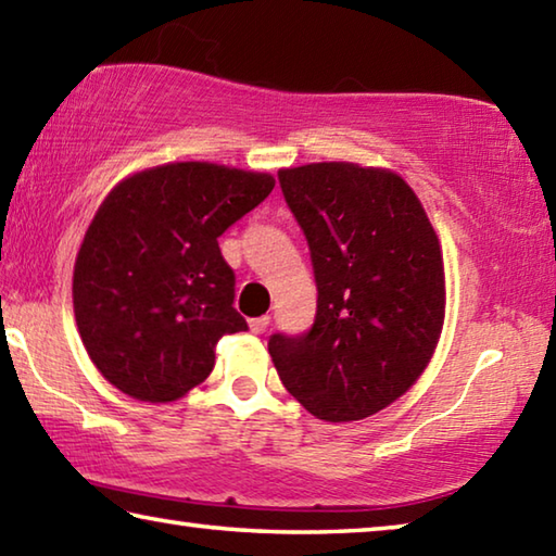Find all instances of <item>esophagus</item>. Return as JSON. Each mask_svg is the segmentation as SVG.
Returning a JSON list of instances; mask_svg holds the SVG:
<instances>
[{"label":"esophagus","mask_w":556,"mask_h":556,"mask_svg":"<svg viewBox=\"0 0 556 556\" xmlns=\"http://www.w3.org/2000/svg\"><path fill=\"white\" fill-rule=\"evenodd\" d=\"M269 328V316H257V318H250V331L262 336Z\"/></svg>","instance_id":"obj_1"}]
</instances>
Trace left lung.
Returning <instances> with one entry per match:
<instances>
[{
  "label": "left lung",
  "mask_w": 556,
  "mask_h": 556,
  "mask_svg": "<svg viewBox=\"0 0 556 556\" xmlns=\"http://www.w3.org/2000/svg\"><path fill=\"white\" fill-rule=\"evenodd\" d=\"M279 184L308 240L318 301L312 331L269 338L271 363L316 419H365L400 400L437 351L439 235L390 168L318 162L279 168Z\"/></svg>",
  "instance_id": "obj_1"
}]
</instances>
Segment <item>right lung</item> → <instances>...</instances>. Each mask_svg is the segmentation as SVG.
Returning a JSON list of instances; mask_svg holds the SVG:
<instances>
[{
	"label": "right lung",
	"mask_w": 556,
	"mask_h": 556,
	"mask_svg": "<svg viewBox=\"0 0 556 556\" xmlns=\"http://www.w3.org/2000/svg\"><path fill=\"white\" fill-rule=\"evenodd\" d=\"M271 188V174L174 162L105 195L75 257L73 312L110 384L142 402H176L208 378L215 343L248 328L218 238Z\"/></svg>",
	"instance_id": "right-lung-1"
}]
</instances>
